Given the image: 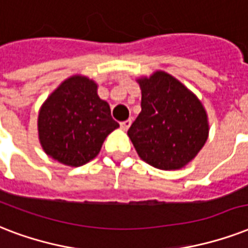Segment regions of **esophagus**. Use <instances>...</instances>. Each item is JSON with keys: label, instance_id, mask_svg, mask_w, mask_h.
<instances>
[{"label": "esophagus", "instance_id": "esophagus-1", "mask_svg": "<svg viewBox=\"0 0 248 248\" xmlns=\"http://www.w3.org/2000/svg\"><path fill=\"white\" fill-rule=\"evenodd\" d=\"M130 124H132V120H130V119H128V120H124V122L120 123V128H122L123 130H126L130 126Z\"/></svg>", "mask_w": 248, "mask_h": 248}]
</instances>
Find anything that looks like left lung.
Segmentation results:
<instances>
[{
  "instance_id": "1",
  "label": "left lung",
  "mask_w": 248,
  "mask_h": 248,
  "mask_svg": "<svg viewBox=\"0 0 248 248\" xmlns=\"http://www.w3.org/2000/svg\"><path fill=\"white\" fill-rule=\"evenodd\" d=\"M138 82L141 112L128 129L134 149L155 168H182L208 137L204 107L186 86L162 71Z\"/></svg>"
}]
</instances>
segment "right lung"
I'll return each instance as SVG.
<instances>
[{
	"instance_id": "add662e5",
	"label": "right lung",
	"mask_w": 248,
	"mask_h": 248,
	"mask_svg": "<svg viewBox=\"0 0 248 248\" xmlns=\"http://www.w3.org/2000/svg\"><path fill=\"white\" fill-rule=\"evenodd\" d=\"M119 124L108 103L97 94V84L84 76L62 82L38 114V137L49 156L80 167L98 155L103 141Z\"/></svg>"
}]
</instances>
